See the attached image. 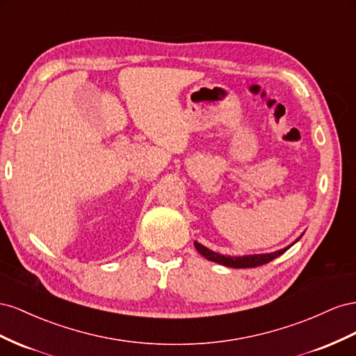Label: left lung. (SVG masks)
I'll use <instances>...</instances> for the list:
<instances>
[{
    "label": "left lung",
    "mask_w": 356,
    "mask_h": 356,
    "mask_svg": "<svg viewBox=\"0 0 356 356\" xmlns=\"http://www.w3.org/2000/svg\"><path fill=\"white\" fill-rule=\"evenodd\" d=\"M304 234V232H302ZM302 234L292 243V245L283 248L280 250L276 252H270V253H253V255H243V257H229V255H222V253L218 252H213L211 249L202 246L201 243L194 241V245L197 248V250L201 253L202 257L209 261L213 262H218L220 266H225V267H231V268H252V267H259L264 266V264H267L270 261H273L274 258L280 257L282 253H285L291 246L296 245V243L302 237Z\"/></svg>",
    "instance_id": "8db88e82"
}]
</instances>
